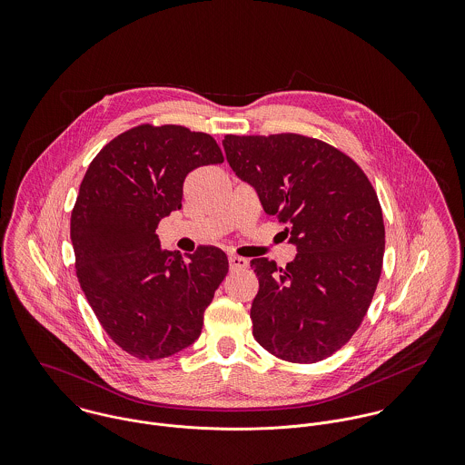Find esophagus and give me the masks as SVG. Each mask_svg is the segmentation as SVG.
Listing matches in <instances>:
<instances>
[{
  "mask_svg": "<svg viewBox=\"0 0 465 465\" xmlns=\"http://www.w3.org/2000/svg\"><path fill=\"white\" fill-rule=\"evenodd\" d=\"M249 266V262L245 260V258H240V256H231L229 258V268H231V272H234V270H245Z\"/></svg>",
  "mask_w": 465,
  "mask_h": 465,
  "instance_id": "esophagus-1",
  "label": "esophagus"
}]
</instances>
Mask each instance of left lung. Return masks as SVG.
Here are the masks:
<instances>
[{"instance_id":"left-lung-1","label":"left lung","mask_w":465,"mask_h":465,"mask_svg":"<svg viewBox=\"0 0 465 465\" xmlns=\"http://www.w3.org/2000/svg\"><path fill=\"white\" fill-rule=\"evenodd\" d=\"M223 150L297 249L286 268L251 262L260 279L254 338L281 360L321 361L360 328L376 292L385 254L378 195L352 159L319 139L225 135Z\"/></svg>"}]
</instances>
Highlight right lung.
I'll return each mask as SVG.
<instances>
[{"label":"right lung","mask_w":465,"mask_h":465,"mask_svg":"<svg viewBox=\"0 0 465 465\" xmlns=\"http://www.w3.org/2000/svg\"><path fill=\"white\" fill-rule=\"evenodd\" d=\"M220 163L209 134L141 125L105 144L80 184L71 213L78 282L102 328L139 360L190 347L229 272L220 249L200 247L183 260L163 251L155 232L181 209L186 175Z\"/></svg>","instance_id":"obj_1"}]
</instances>
